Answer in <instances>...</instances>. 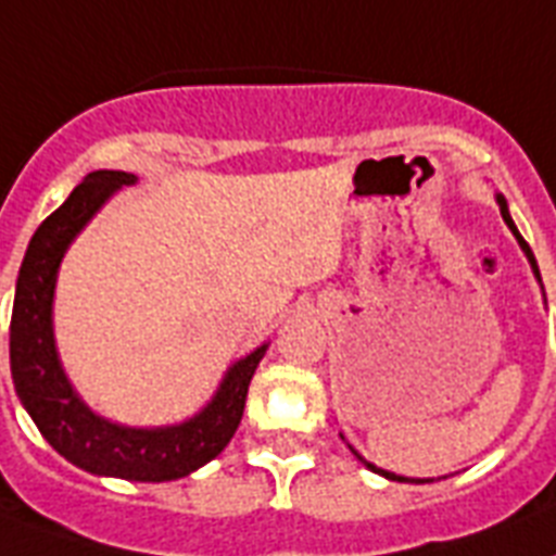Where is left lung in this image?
<instances>
[{"mask_svg": "<svg viewBox=\"0 0 556 556\" xmlns=\"http://www.w3.org/2000/svg\"><path fill=\"white\" fill-rule=\"evenodd\" d=\"M494 200H497V206H501V217H503V223H506V226H508V231H511V235H515L517 245H520V249H523L526 260H529L531 270H534V277H538L540 288H543V279H540V268H538V260H534V254H531V249H529V242H526V240H523V237H520V231H517L515 220H511V214H508V203H506V198H503L501 191H494ZM339 435H342V432H339ZM342 441H344V435H342ZM344 444H348V441H344ZM348 446H350V444H348ZM350 452H353V455H356V458H358V460H362V464H365V466H367V469H370V472L381 475V478H387V480H399V483H432V480H435V478H404V475L387 472V469H381V466H376V464H370V460H367V458H362V455H358V452H356V450H353V446H350ZM444 478H446V475H444ZM438 480H441V478H438Z\"/></svg>", "mask_w": 556, "mask_h": 556, "instance_id": "8db88e82", "label": "left lung"}]
</instances>
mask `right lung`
<instances>
[{
	"instance_id": "1",
	"label": "right lung",
	"mask_w": 556,
	"mask_h": 556,
	"mask_svg": "<svg viewBox=\"0 0 556 556\" xmlns=\"http://www.w3.org/2000/svg\"><path fill=\"white\" fill-rule=\"evenodd\" d=\"M129 172L98 169L84 177L62 206L36 228L16 279L11 316V376L22 407L62 458L101 478L163 483L198 472L217 458L240 427L251 376L270 342L237 358L223 372L212 399L186 418L166 427H127L92 413L64 372L55 348L53 300L59 268L87 223L124 186Z\"/></svg>"
}]
</instances>
